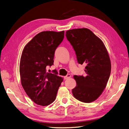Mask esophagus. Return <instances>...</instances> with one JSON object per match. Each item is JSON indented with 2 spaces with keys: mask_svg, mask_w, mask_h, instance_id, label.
Returning <instances> with one entry per match:
<instances>
[{
  "mask_svg": "<svg viewBox=\"0 0 129 129\" xmlns=\"http://www.w3.org/2000/svg\"><path fill=\"white\" fill-rule=\"evenodd\" d=\"M71 76V75H70V74H68V75H67V76H64V79H69V78H70Z\"/></svg>",
  "mask_w": 129,
  "mask_h": 129,
  "instance_id": "1",
  "label": "esophagus"
}]
</instances>
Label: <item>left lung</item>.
I'll return each instance as SVG.
<instances>
[{
  "label": "left lung",
  "instance_id": "left-lung-1",
  "mask_svg": "<svg viewBox=\"0 0 129 129\" xmlns=\"http://www.w3.org/2000/svg\"><path fill=\"white\" fill-rule=\"evenodd\" d=\"M66 37L75 51L77 61L85 64L86 76H74L76 86L73 96L84 103L92 102L105 88L111 73V61L102 40L86 28L66 32Z\"/></svg>",
  "mask_w": 129,
  "mask_h": 129
}]
</instances>
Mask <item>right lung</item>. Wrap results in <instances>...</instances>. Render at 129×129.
Instances as JSON below:
<instances>
[{
	"label": "right lung",
	"instance_id": "1",
	"mask_svg": "<svg viewBox=\"0 0 129 129\" xmlns=\"http://www.w3.org/2000/svg\"><path fill=\"white\" fill-rule=\"evenodd\" d=\"M64 31H43L35 36L24 47L20 61L21 85L36 104L47 106L53 103L63 78L46 72L53 65L55 50L62 42Z\"/></svg>",
	"mask_w": 129,
	"mask_h": 129
}]
</instances>
